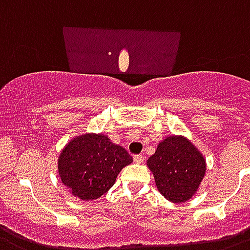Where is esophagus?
Listing matches in <instances>:
<instances>
[{
    "label": "esophagus",
    "instance_id": "1",
    "mask_svg": "<svg viewBox=\"0 0 250 250\" xmlns=\"http://www.w3.org/2000/svg\"><path fill=\"white\" fill-rule=\"evenodd\" d=\"M133 160H135V163H137V164H141V163H144L145 156L144 155H135V156H133Z\"/></svg>",
    "mask_w": 250,
    "mask_h": 250
}]
</instances>
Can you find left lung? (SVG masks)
Here are the masks:
<instances>
[{
    "mask_svg": "<svg viewBox=\"0 0 250 250\" xmlns=\"http://www.w3.org/2000/svg\"><path fill=\"white\" fill-rule=\"evenodd\" d=\"M147 167L159 192L173 203L190 200L206 173L205 157L184 136H169L159 142Z\"/></svg>",
    "mask_w": 250,
    "mask_h": 250,
    "instance_id": "8db88e82",
    "label": "left lung"
}]
</instances>
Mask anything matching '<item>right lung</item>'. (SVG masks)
Masks as SVG:
<instances>
[{"label": "right lung", "instance_id": "obj_1", "mask_svg": "<svg viewBox=\"0 0 250 250\" xmlns=\"http://www.w3.org/2000/svg\"><path fill=\"white\" fill-rule=\"evenodd\" d=\"M127 150L102 133H85L72 138L58 157L61 182L72 196L93 201L108 192L119 171L132 163Z\"/></svg>", "mask_w": 250, "mask_h": 250}]
</instances>
